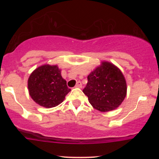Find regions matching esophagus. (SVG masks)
<instances>
[{
	"mask_svg": "<svg viewBox=\"0 0 159 159\" xmlns=\"http://www.w3.org/2000/svg\"><path fill=\"white\" fill-rule=\"evenodd\" d=\"M81 87H82V84H81V81H78L77 84H76V85H75V87H78V88H81Z\"/></svg>",
	"mask_w": 159,
	"mask_h": 159,
	"instance_id": "esophagus-1",
	"label": "esophagus"
}]
</instances>
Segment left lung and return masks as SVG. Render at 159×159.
<instances>
[{"instance_id": "left-lung-1", "label": "left lung", "mask_w": 159, "mask_h": 159, "mask_svg": "<svg viewBox=\"0 0 159 159\" xmlns=\"http://www.w3.org/2000/svg\"><path fill=\"white\" fill-rule=\"evenodd\" d=\"M87 80L84 93L93 107L101 112L116 109L126 96V81L123 73L109 62L103 61L90 72Z\"/></svg>"}]
</instances>
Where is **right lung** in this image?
I'll use <instances>...</instances> for the list:
<instances>
[{"label": "right lung", "instance_id": "add662e5", "mask_svg": "<svg viewBox=\"0 0 159 159\" xmlns=\"http://www.w3.org/2000/svg\"><path fill=\"white\" fill-rule=\"evenodd\" d=\"M27 87L32 99L48 108L60 105L71 90L62 78L61 69L49 64L38 67L30 74Z\"/></svg>", "mask_w": 159, "mask_h": 159}]
</instances>
